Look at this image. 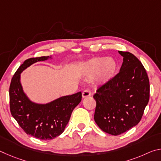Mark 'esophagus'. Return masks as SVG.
I'll return each mask as SVG.
<instances>
[{"label":"esophagus","instance_id":"1","mask_svg":"<svg viewBox=\"0 0 161 161\" xmlns=\"http://www.w3.org/2000/svg\"><path fill=\"white\" fill-rule=\"evenodd\" d=\"M91 92L88 89H85V90H84L82 92V97L83 98H85V97H90L91 96Z\"/></svg>","mask_w":161,"mask_h":161}]
</instances>
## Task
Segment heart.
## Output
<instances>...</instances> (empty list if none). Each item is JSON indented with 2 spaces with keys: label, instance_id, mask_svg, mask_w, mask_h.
Masks as SVG:
<instances>
[{
  "label": "heart",
  "instance_id": "obj_1",
  "mask_svg": "<svg viewBox=\"0 0 161 161\" xmlns=\"http://www.w3.org/2000/svg\"><path fill=\"white\" fill-rule=\"evenodd\" d=\"M118 69V63L112 58L98 57L90 59L84 64L83 72L86 76L92 77L96 75L97 80L101 84L109 81Z\"/></svg>",
  "mask_w": 161,
  "mask_h": 161
}]
</instances>
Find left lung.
Masks as SVG:
<instances>
[{
	"label": "left lung",
	"instance_id": "8db88e82",
	"mask_svg": "<svg viewBox=\"0 0 161 161\" xmlns=\"http://www.w3.org/2000/svg\"><path fill=\"white\" fill-rule=\"evenodd\" d=\"M119 53L124 58L119 72L94 95V121L103 131L114 136L139 123L150 97L148 77L142 63L129 52Z\"/></svg>",
	"mask_w": 161,
	"mask_h": 161
}]
</instances>
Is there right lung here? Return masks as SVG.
Returning <instances> with one entry per match:
<instances>
[{
  "label": "right lung",
  "mask_w": 161,
  "mask_h": 161,
  "mask_svg": "<svg viewBox=\"0 0 161 161\" xmlns=\"http://www.w3.org/2000/svg\"><path fill=\"white\" fill-rule=\"evenodd\" d=\"M51 56L26 59L12 78L9 89L10 113L27 134L41 140H50L62 134L72 111L81 100V92L61 97L47 103H35L27 97L20 83V74L35 62Z\"/></svg>",
  "instance_id": "1"
}]
</instances>
